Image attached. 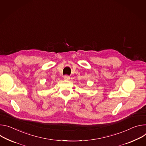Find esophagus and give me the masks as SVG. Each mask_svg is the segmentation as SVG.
I'll use <instances>...</instances> for the list:
<instances>
[{
    "mask_svg": "<svg viewBox=\"0 0 146 146\" xmlns=\"http://www.w3.org/2000/svg\"><path fill=\"white\" fill-rule=\"evenodd\" d=\"M64 79L68 80L70 79V77L69 76H68V75H66V76H64Z\"/></svg>",
    "mask_w": 146,
    "mask_h": 146,
    "instance_id": "1",
    "label": "esophagus"
}]
</instances>
